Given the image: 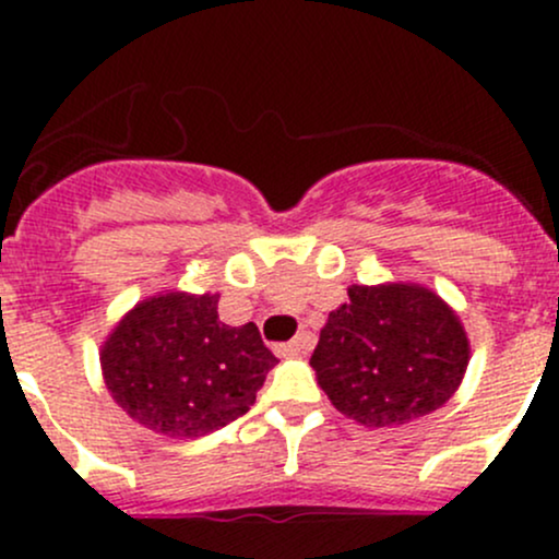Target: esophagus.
<instances>
[{
  "mask_svg": "<svg viewBox=\"0 0 559 559\" xmlns=\"http://www.w3.org/2000/svg\"><path fill=\"white\" fill-rule=\"evenodd\" d=\"M311 346H313V335L311 332H300V335L295 337V341H289V343H281V346H275V354H278V357H302V354H308L311 352Z\"/></svg>",
  "mask_w": 559,
  "mask_h": 559,
  "instance_id": "obj_1",
  "label": "esophagus"
}]
</instances>
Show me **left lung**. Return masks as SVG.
Here are the masks:
<instances>
[{
	"label": "left lung",
	"instance_id": "left-lung-1",
	"mask_svg": "<svg viewBox=\"0 0 559 559\" xmlns=\"http://www.w3.org/2000/svg\"><path fill=\"white\" fill-rule=\"evenodd\" d=\"M471 341L443 297L419 284L348 286L330 313L311 368L330 403L365 427L432 414L465 379Z\"/></svg>",
	"mask_w": 559,
	"mask_h": 559
}]
</instances>
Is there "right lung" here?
<instances>
[{"label":"right lung","mask_w":559,"mask_h":559,"mask_svg":"<svg viewBox=\"0 0 559 559\" xmlns=\"http://www.w3.org/2000/svg\"><path fill=\"white\" fill-rule=\"evenodd\" d=\"M275 362L253 321L229 326L218 319L211 292L145 297L99 348L118 408L167 438H200L238 419Z\"/></svg>","instance_id":"obj_1"}]
</instances>
